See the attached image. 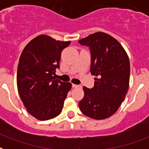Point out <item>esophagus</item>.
I'll list each match as a JSON object with an SVG mask.
<instances>
[{
    "instance_id": "34e87169",
    "label": "esophagus",
    "mask_w": 149,
    "mask_h": 149,
    "mask_svg": "<svg viewBox=\"0 0 149 149\" xmlns=\"http://www.w3.org/2000/svg\"><path fill=\"white\" fill-rule=\"evenodd\" d=\"M72 88H80V86L77 85V84H72Z\"/></svg>"
}]
</instances>
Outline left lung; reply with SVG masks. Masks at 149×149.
Wrapping results in <instances>:
<instances>
[{
	"mask_svg": "<svg viewBox=\"0 0 149 149\" xmlns=\"http://www.w3.org/2000/svg\"><path fill=\"white\" fill-rule=\"evenodd\" d=\"M90 48L91 75L95 76L92 88L84 87V96L79 107L84 115L102 120L118 111L127 93L130 65L119 42L108 34L95 32L79 40Z\"/></svg>",
	"mask_w": 149,
	"mask_h": 149,
	"instance_id": "8db88e82",
	"label": "left lung"
}]
</instances>
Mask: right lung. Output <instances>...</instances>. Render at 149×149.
<instances>
[{"label": "right lung", "mask_w": 149, "mask_h": 149, "mask_svg": "<svg viewBox=\"0 0 149 149\" xmlns=\"http://www.w3.org/2000/svg\"><path fill=\"white\" fill-rule=\"evenodd\" d=\"M70 41L55 40L38 35L24 47L19 60L17 88L24 107L40 121L52 119L61 114L72 88L69 82L55 80L61 54Z\"/></svg>", "instance_id": "add662e5"}]
</instances>
